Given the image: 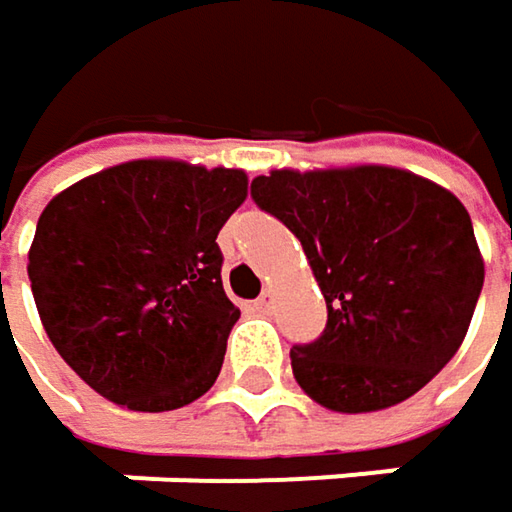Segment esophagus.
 Returning <instances> with one entry per match:
<instances>
[{"label":"esophagus","mask_w":512,"mask_h":512,"mask_svg":"<svg viewBox=\"0 0 512 512\" xmlns=\"http://www.w3.org/2000/svg\"><path fill=\"white\" fill-rule=\"evenodd\" d=\"M272 304H275V290H272V287H266V290H263V296L257 299V310H260V313H269V310H272Z\"/></svg>","instance_id":"1"}]
</instances>
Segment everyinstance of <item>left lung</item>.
Masks as SVG:
<instances>
[{
    "mask_svg": "<svg viewBox=\"0 0 512 512\" xmlns=\"http://www.w3.org/2000/svg\"><path fill=\"white\" fill-rule=\"evenodd\" d=\"M252 199L302 243L328 325L290 349L316 404L372 413L419 393L466 340L484 287L463 202L416 172L354 163L272 169Z\"/></svg>",
    "mask_w": 512,
    "mask_h": 512,
    "instance_id": "1",
    "label": "left lung"
}]
</instances>
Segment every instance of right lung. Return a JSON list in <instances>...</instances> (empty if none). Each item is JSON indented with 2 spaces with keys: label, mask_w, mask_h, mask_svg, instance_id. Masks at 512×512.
<instances>
[{
  "label": "right lung",
  "mask_w": 512,
  "mask_h": 512,
  "mask_svg": "<svg viewBox=\"0 0 512 512\" xmlns=\"http://www.w3.org/2000/svg\"><path fill=\"white\" fill-rule=\"evenodd\" d=\"M246 196L243 169L140 158L75 181L43 208L31 293L52 346L90 390L163 413L213 387L240 319L216 234Z\"/></svg>",
  "instance_id": "1"
}]
</instances>
